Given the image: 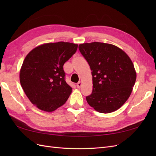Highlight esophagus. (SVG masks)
<instances>
[{"label": "esophagus", "mask_w": 156, "mask_h": 156, "mask_svg": "<svg viewBox=\"0 0 156 156\" xmlns=\"http://www.w3.org/2000/svg\"><path fill=\"white\" fill-rule=\"evenodd\" d=\"M81 85H82V83H81V81H79V82H78V83H77V88H81Z\"/></svg>", "instance_id": "esophagus-1"}]
</instances>
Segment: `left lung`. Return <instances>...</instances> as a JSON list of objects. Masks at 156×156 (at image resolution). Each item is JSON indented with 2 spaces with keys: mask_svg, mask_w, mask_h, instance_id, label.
I'll list each match as a JSON object with an SVG mask.
<instances>
[{
  "mask_svg": "<svg viewBox=\"0 0 156 156\" xmlns=\"http://www.w3.org/2000/svg\"><path fill=\"white\" fill-rule=\"evenodd\" d=\"M92 71V92L88 104L101 113L115 111L129 98L136 81L132 61L118 47L101 42L79 45Z\"/></svg>",
  "mask_w": 156,
  "mask_h": 156,
  "instance_id": "8db88e82",
  "label": "left lung"
}]
</instances>
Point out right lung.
<instances>
[{
	"mask_svg": "<svg viewBox=\"0 0 156 156\" xmlns=\"http://www.w3.org/2000/svg\"><path fill=\"white\" fill-rule=\"evenodd\" d=\"M78 45L59 41L40 45L27 55L20 70V83L33 105L52 112L63 105L72 93L66 82L64 63Z\"/></svg>",
	"mask_w": 156,
	"mask_h": 156,
	"instance_id": "add662e5",
	"label": "right lung"
}]
</instances>
